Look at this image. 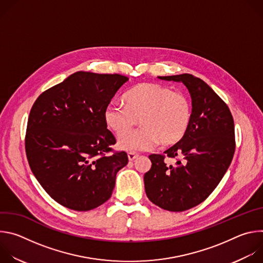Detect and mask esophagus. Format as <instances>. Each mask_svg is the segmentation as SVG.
Returning <instances> with one entry per match:
<instances>
[{"instance_id": "obj_1", "label": "esophagus", "mask_w": 263, "mask_h": 263, "mask_svg": "<svg viewBox=\"0 0 263 263\" xmlns=\"http://www.w3.org/2000/svg\"><path fill=\"white\" fill-rule=\"evenodd\" d=\"M137 157H138V154H136V153H133V152L128 153V158H129L130 161H133V160L136 159Z\"/></svg>"}]
</instances>
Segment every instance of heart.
<instances>
[{"instance_id": "obj_1", "label": "heart", "mask_w": 263, "mask_h": 263, "mask_svg": "<svg viewBox=\"0 0 263 263\" xmlns=\"http://www.w3.org/2000/svg\"><path fill=\"white\" fill-rule=\"evenodd\" d=\"M126 104L110 103L104 110L109 129L121 135L139 118L142 127L119 138V147L129 152L148 151L160 141L179 142L190 128L193 109L190 98L159 83H141L130 89Z\"/></svg>"}]
</instances>
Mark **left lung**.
I'll return each instance as SVG.
<instances>
[{
	"instance_id": "left-lung-1",
	"label": "left lung",
	"mask_w": 263,
	"mask_h": 263,
	"mask_svg": "<svg viewBox=\"0 0 263 263\" xmlns=\"http://www.w3.org/2000/svg\"><path fill=\"white\" fill-rule=\"evenodd\" d=\"M158 78L186 86L193 117L185 136L164 152L181 158L176 165L168 166L163 155L148 156L152 166L143 176L144 190L160 208L184 211L206 200L230 166L235 151L234 121L227 104L194 74Z\"/></svg>"
}]
</instances>
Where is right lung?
Masks as SVG:
<instances>
[{"label":"right lung","mask_w":263,"mask_h":263,"mask_svg":"<svg viewBox=\"0 0 263 263\" xmlns=\"http://www.w3.org/2000/svg\"><path fill=\"white\" fill-rule=\"evenodd\" d=\"M129 78L119 73L77 71L43 92L33 104L26 133V154L43 189L76 211L110 199L126 152L105 155L116 138L104 110Z\"/></svg>","instance_id":"1"}]
</instances>
